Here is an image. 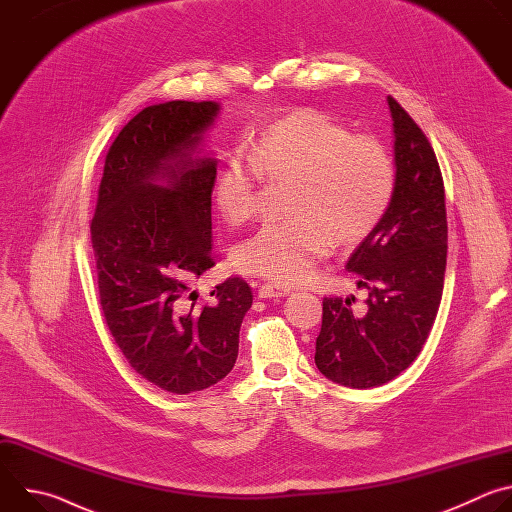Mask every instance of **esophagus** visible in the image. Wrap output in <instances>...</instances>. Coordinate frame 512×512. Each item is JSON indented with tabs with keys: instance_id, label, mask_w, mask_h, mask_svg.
Returning <instances> with one entry per match:
<instances>
[{
	"instance_id": "34e87169",
	"label": "esophagus",
	"mask_w": 512,
	"mask_h": 512,
	"mask_svg": "<svg viewBox=\"0 0 512 512\" xmlns=\"http://www.w3.org/2000/svg\"><path fill=\"white\" fill-rule=\"evenodd\" d=\"M289 287H281V285H273V283H265L259 287V298H281L289 294Z\"/></svg>"
}]
</instances>
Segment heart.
<instances>
[{
    "mask_svg": "<svg viewBox=\"0 0 512 512\" xmlns=\"http://www.w3.org/2000/svg\"><path fill=\"white\" fill-rule=\"evenodd\" d=\"M247 162L233 158L218 172L214 206L225 223L241 227L255 214L259 178L291 182L285 210L294 218L261 227L231 253L237 271L281 285L308 279L334 241L360 243L397 188V164L383 141L352 135L316 109L267 123L249 143Z\"/></svg>",
    "mask_w": 512,
    "mask_h": 512,
    "instance_id": "obj_1",
    "label": "heart"
}]
</instances>
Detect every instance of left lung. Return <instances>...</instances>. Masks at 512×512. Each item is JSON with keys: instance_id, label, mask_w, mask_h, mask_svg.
I'll list each match as a JSON object with an SVG mask.
<instances>
[{"instance_id": "1", "label": "left lung", "mask_w": 512, "mask_h": 512, "mask_svg": "<svg viewBox=\"0 0 512 512\" xmlns=\"http://www.w3.org/2000/svg\"><path fill=\"white\" fill-rule=\"evenodd\" d=\"M397 188L379 221L346 269L369 291L367 306L354 296L324 298L316 338L318 371L344 387H381L401 375L421 352L442 302L448 257L444 178L435 152L409 113L387 97Z\"/></svg>"}]
</instances>
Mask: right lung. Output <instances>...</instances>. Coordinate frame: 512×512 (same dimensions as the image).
Here are the masks:
<instances>
[{"mask_svg":"<svg viewBox=\"0 0 512 512\" xmlns=\"http://www.w3.org/2000/svg\"><path fill=\"white\" fill-rule=\"evenodd\" d=\"M218 111L214 101L139 111L107 152L91 223L105 322L133 371L176 395L233 371L253 304L249 283L229 277L210 304L186 306L190 285L214 265L216 160L202 156V141Z\"/></svg>","mask_w":512,"mask_h":512,"instance_id":"right-lung-1","label":"right lung"}]
</instances>
